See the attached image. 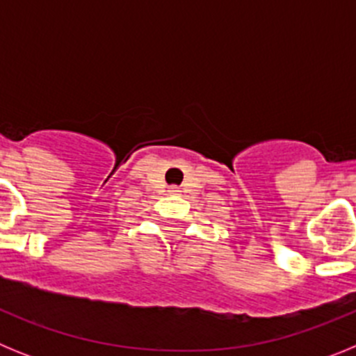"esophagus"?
Masks as SVG:
<instances>
[{
  "instance_id": "obj_1",
  "label": "esophagus",
  "mask_w": 356,
  "mask_h": 356,
  "mask_svg": "<svg viewBox=\"0 0 356 356\" xmlns=\"http://www.w3.org/2000/svg\"><path fill=\"white\" fill-rule=\"evenodd\" d=\"M180 193V188L176 187V185H171V187H169V194H178Z\"/></svg>"
}]
</instances>
